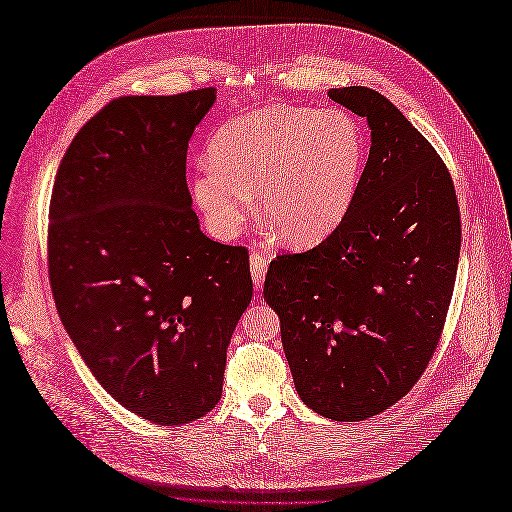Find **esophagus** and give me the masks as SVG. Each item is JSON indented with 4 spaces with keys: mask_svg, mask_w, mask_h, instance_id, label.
<instances>
[{
    "mask_svg": "<svg viewBox=\"0 0 512 512\" xmlns=\"http://www.w3.org/2000/svg\"><path fill=\"white\" fill-rule=\"evenodd\" d=\"M271 262V254L269 252H262V250H256L252 256H250V265H252V280H254V286L260 288L262 284H265V275H267V267Z\"/></svg>",
    "mask_w": 512,
    "mask_h": 512,
    "instance_id": "obj_1",
    "label": "esophagus"
}]
</instances>
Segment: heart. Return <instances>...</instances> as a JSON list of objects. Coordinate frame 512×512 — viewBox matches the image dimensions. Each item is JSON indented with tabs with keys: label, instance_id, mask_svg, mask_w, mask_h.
<instances>
[{
	"label": "heart",
	"instance_id": "b5f03b06",
	"mask_svg": "<svg viewBox=\"0 0 512 512\" xmlns=\"http://www.w3.org/2000/svg\"><path fill=\"white\" fill-rule=\"evenodd\" d=\"M365 158V138L344 108L273 104L213 134L192 194L213 232L232 235L258 192V218L290 245L324 239L344 220Z\"/></svg>",
	"mask_w": 512,
	"mask_h": 512
}]
</instances>
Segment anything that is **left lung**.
Instances as JSON below:
<instances>
[{"instance_id": "obj_1", "label": "left lung", "mask_w": 512, "mask_h": 512, "mask_svg": "<svg viewBox=\"0 0 512 512\" xmlns=\"http://www.w3.org/2000/svg\"><path fill=\"white\" fill-rule=\"evenodd\" d=\"M365 117L369 158L344 220L316 247L271 260L265 299L305 404L333 421L391 408L427 369L453 299L461 220L453 177L376 89H329Z\"/></svg>"}]
</instances>
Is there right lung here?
Wrapping results in <instances>:
<instances>
[{
    "mask_svg": "<svg viewBox=\"0 0 512 512\" xmlns=\"http://www.w3.org/2000/svg\"><path fill=\"white\" fill-rule=\"evenodd\" d=\"M213 102V87L108 102L74 136L51 194L61 322L108 395L158 425L215 408L252 301L250 254L203 235L185 181Z\"/></svg>",
    "mask_w": 512,
    "mask_h": 512,
    "instance_id": "1",
    "label": "right lung"
}]
</instances>
